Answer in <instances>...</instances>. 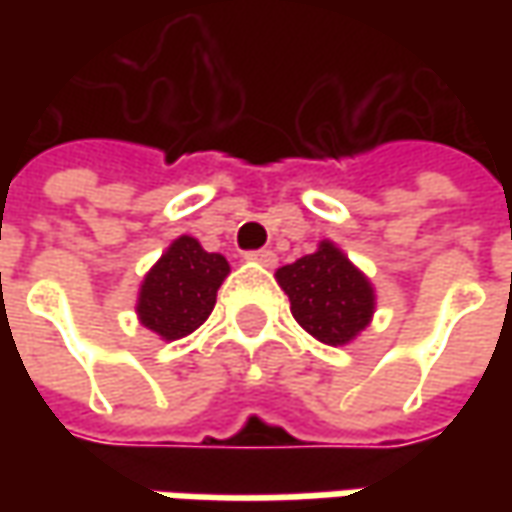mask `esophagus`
I'll use <instances>...</instances> for the list:
<instances>
[{
	"instance_id": "obj_1",
	"label": "esophagus",
	"mask_w": 512,
	"mask_h": 512,
	"mask_svg": "<svg viewBox=\"0 0 512 512\" xmlns=\"http://www.w3.org/2000/svg\"><path fill=\"white\" fill-rule=\"evenodd\" d=\"M247 259H250V262H259L262 267L276 265V253H273V250H267V247H262V250H250V253H247Z\"/></svg>"
}]
</instances>
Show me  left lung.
<instances>
[{"instance_id": "obj_1", "label": "left lung", "mask_w": 512, "mask_h": 512, "mask_svg": "<svg viewBox=\"0 0 512 512\" xmlns=\"http://www.w3.org/2000/svg\"><path fill=\"white\" fill-rule=\"evenodd\" d=\"M276 282L290 299V313L319 342H353L370 325L376 293L359 267L333 242L276 270Z\"/></svg>"}]
</instances>
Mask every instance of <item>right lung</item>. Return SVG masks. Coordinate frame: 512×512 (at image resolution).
<instances>
[{
	"instance_id": "right-lung-1",
	"label": "right lung",
	"mask_w": 512,
	"mask_h": 512,
	"mask_svg": "<svg viewBox=\"0 0 512 512\" xmlns=\"http://www.w3.org/2000/svg\"><path fill=\"white\" fill-rule=\"evenodd\" d=\"M227 273L222 253H207L193 236H179L139 287V322L165 342L193 333L210 316Z\"/></svg>"
}]
</instances>
